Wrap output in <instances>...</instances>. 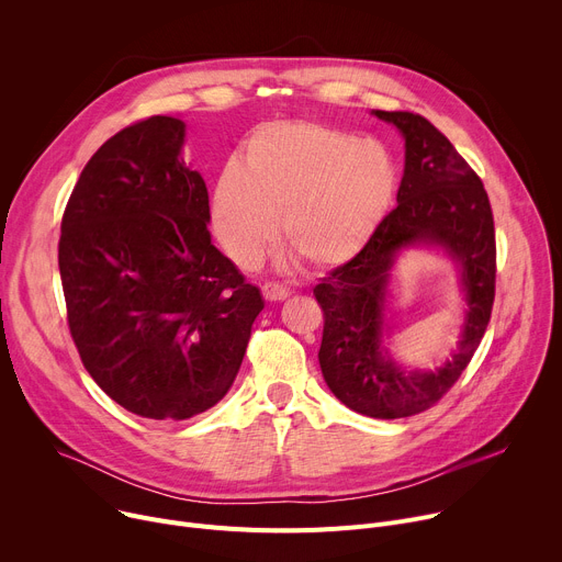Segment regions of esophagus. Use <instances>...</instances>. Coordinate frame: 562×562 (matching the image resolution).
Segmentation results:
<instances>
[{
	"label": "esophagus",
	"instance_id": "obj_1",
	"mask_svg": "<svg viewBox=\"0 0 562 562\" xmlns=\"http://www.w3.org/2000/svg\"><path fill=\"white\" fill-rule=\"evenodd\" d=\"M262 295L269 302H282V300H286L291 295V291L286 286H282V284L267 282V284H262Z\"/></svg>",
	"mask_w": 562,
	"mask_h": 562
}]
</instances>
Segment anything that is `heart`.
I'll use <instances>...</instances> for the list:
<instances>
[{
    "instance_id": "1",
    "label": "heart",
    "mask_w": 562,
    "mask_h": 562,
    "mask_svg": "<svg viewBox=\"0 0 562 562\" xmlns=\"http://www.w3.org/2000/svg\"><path fill=\"white\" fill-rule=\"evenodd\" d=\"M385 145L351 132L276 121L241 143L211 199L213 231L228 258L252 267L278 237L316 271L347 265L376 235L396 194Z\"/></svg>"
}]
</instances>
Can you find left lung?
<instances>
[{
	"instance_id": "left-lung-1",
	"label": "left lung",
	"mask_w": 562,
	"mask_h": 562,
	"mask_svg": "<svg viewBox=\"0 0 562 562\" xmlns=\"http://www.w3.org/2000/svg\"><path fill=\"white\" fill-rule=\"evenodd\" d=\"M372 114L405 140L398 206L353 260L316 284L325 312L318 361L329 390L353 413L401 419L428 411L473 359L495 297V228L480 177L430 121L411 112ZM411 247L441 249L456 265L468 302L458 349L435 371H405L382 342L392 313L391 271Z\"/></svg>"
}]
</instances>
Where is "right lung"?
I'll list each match as a JSON object with an SVG mask.
<instances>
[{
	"label": "right lung",
	"mask_w": 562,
	"mask_h": 562,
	"mask_svg": "<svg viewBox=\"0 0 562 562\" xmlns=\"http://www.w3.org/2000/svg\"><path fill=\"white\" fill-rule=\"evenodd\" d=\"M183 138V121L151 116L100 145L58 246L82 366L145 419L181 422L222 401L265 310L211 241L209 190L181 157Z\"/></svg>",
	"instance_id": "obj_1"
}]
</instances>
